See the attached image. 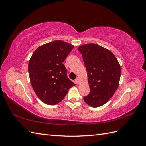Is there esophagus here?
<instances>
[{
    "mask_svg": "<svg viewBox=\"0 0 146 146\" xmlns=\"http://www.w3.org/2000/svg\"><path fill=\"white\" fill-rule=\"evenodd\" d=\"M75 83H76V84H78L79 83H80V80L78 78H77L76 80H75Z\"/></svg>",
    "mask_w": 146,
    "mask_h": 146,
    "instance_id": "34e87169",
    "label": "esophagus"
}]
</instances>
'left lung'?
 Here are the masks:
<instances>
[{
	"instance_id": "8db88e82",
	"label": "left lung",
	"mask_w": 146,
	"mask_h": 146,
	"mask_svg": "<svg viewBox=\"0 0 146 146\" xmlns=\"http://www.w3.org/2000/svg\"><path fill=\"white\" fill-rule=\"evenodd\" d=\"M88 74L90 92L83 98L92 107L103 105L112 98L119 86L121 69L113 53L96 44L78 47Z\"/></svg>"
}]
</instances>
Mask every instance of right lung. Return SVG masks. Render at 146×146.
Here are the masks:
<instances>
[{"instance_id":"add662e5","label":"right lung","mask_w":146,"mask_h":146,"mask_svg":"<svg viewBox=\"0 0 146 146\" xmlns=\"http://www.w3.org/2000/svg\"><path fill=\"white\" fill-rule=\"evenodd\" d=\"M74 46L60 40L47 43L35 50L29 62L31 85L41 101L56 105L62 100L75 83L67 77L63 62Z\"/></svg>"}]
</instances>
